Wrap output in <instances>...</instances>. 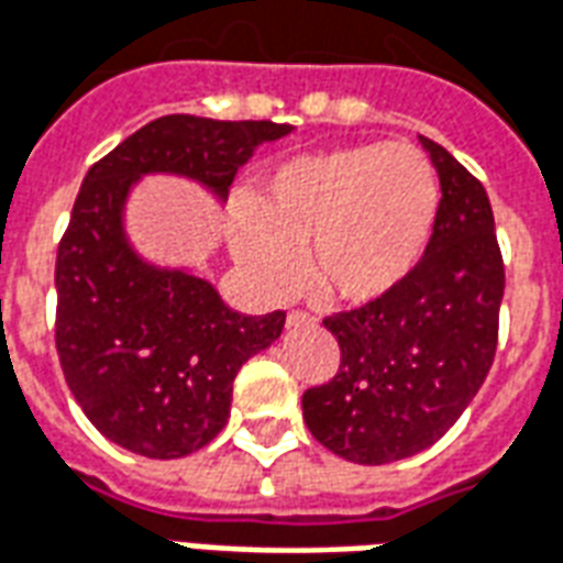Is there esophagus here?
Here are the masks:
<instances>
[{
	"label": "esophagus",
	"instance_id": "obj_1",
	"mask_svg": "<svg viewBox=\"0 0 563 563\" xmlns=\"http://www.w3.org/2000/svg\"><path fill=\"white\" fill-rule=\"evenodd\" d=\"M316 319L310 313H303V310H292V313L286 316V328H303V324H313Z\"/></svg>",
	"mask_w": 563,
	"mask_h": 563
}]
</instances>
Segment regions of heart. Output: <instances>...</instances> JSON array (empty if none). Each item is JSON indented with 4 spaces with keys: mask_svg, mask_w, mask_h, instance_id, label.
Returning <instances> with one entry per match:
<instances>
[{
    "mask_svg": "<svg viewBox=\"0 0 563 563\" xmlns=\"http://www.w3.org/2000/svg\"><path fill=\"white\" fill-rule=\"evenodd\" d=\"M430 157L409 143L301 154L271 169L253 208L232 214V253L268 295L307 277L336 307L385 301L409 280L439 220Z\"/></svg>",
    "mask_w": 563,
    "mask_h": 563,
    "instance_id": "obj_1",
    "label": "heart"
}]
</instances>
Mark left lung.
<instances>
[{"label":"left lung","instance_id":"1","mask_svg":"<svg viewBox=\"0 0 563 563\" xmlns=\"http://www.w3.org/2000/svg\"><path fill=\"white\" fill-rule=\"evenodd\" d=\"M441 181L439 220L397 292L331 316L340 369L303 390V420L357 465L409 460L477 397L498 345L504 262L489 197L448 148L420 136Z\"/></svg>","mask_w":563,"mask_h":563}]
</instances>
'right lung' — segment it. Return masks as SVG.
Returning <instances> with one entry per match:
<instances>
[{"label":"right lung","mask_w":563,"mask_h":563,"mask_svg":"<svg viewBox=\"0 0 563 563\" xmlns=\"http://www.w3.org/2000/svg\"><path fill=\"white\" fill-rule=\"evenodd\" d=\"M289 124L154 119L82 178L56 256V352L70 394L101 435L148 460H178L227 427L241 364L268 349L286 313L244 316L190 268L133 247L124 208L145 176L197 181L227 202L262 143Z\"/></svg>","instance_id":"right-lung-1"}]
</instances>
